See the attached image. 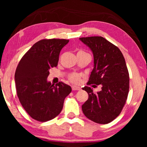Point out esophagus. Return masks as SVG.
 Wrapping results in <instances>:
<instances>
[{
    "instance_id": "34e87169",
    "label": "esophagus",
    "mask_w": 147,
    "mask_h": 147,
    "mask_svg": "<svg viewBox=\"0 0 147 147\" xmlns=\"http://www.w3.org/2000/svg\"><path fill=\"white\" fill-rule=\"evenodd\" d=\"M72 90H80L81 88L79 86H72Z\"/></svg>"
}]
</instances>
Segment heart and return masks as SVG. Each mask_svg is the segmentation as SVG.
<instances>
[{
    "label": "heart",
    "instance_id": "1",
    "mask_svg": "<svg viewBox=\"0 0 147 147\" xmlns=\"http://www.w3.org/2000/svg\"><path fill=\"white\" fill-rule=\"evenodd\" d=\"M68 78L69 80L71 82L74 83H78L80 82L81 76L79 74L77 73H72L69 74L68 76Z\"/></svg>",
    "mask_w": 147,
    "mask_h": 147
}]
</instances>
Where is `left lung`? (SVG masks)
I'll return each instance as SVG.
<instances>
[{
  "mask_svg": "<svg viewBox=\"0 0 147 147\" xmlns=\"http://www.w3.org/2000/svg\"><path fill=\"white\" fill-rule=\"evenodd\" d=\"M80 40L92 50L94 58L87 85H102V90L96 94L89 86L83 88L88 94L82 105L83 112L95 123H109L120 114L128 95L129 76L125 59L117 47L102 36Z\"/></svg>",
  "mask_w": 147,
  "mask_h": 147,
  "instance_id": "8db88e82",
  "label": "left lung"
}]
</instances>
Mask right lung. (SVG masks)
<instances>
[{
	"label": "right lung",
	"instance_id": "add662e5",
	"mask_svg": "<svg viewBox=\"0 0 147 147\" xmlns=\"http://www.w3.org/2000/svg\"><path fill=\"white\" fill-rule=\"evenodd\" d=\"M65 39H43L21 58L15 73L17 95L21 105L33 119L45 122L60 114L71 88L63 82H47L49 70L56 67Z\"/></svg>",
	"mask_w": 147,
	"mask_h": 147
}]
</instances>
